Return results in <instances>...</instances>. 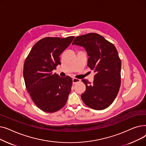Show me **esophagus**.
I'll return each instance as SVG.
<instances>
[{"mask_svg": "<svg viewBox=\"0 0 146 146\" xmlns=\"http://www.w3.org/2000/svg\"><path fill=\"white\" fill-rule=\"evenodd\" d=\"M72 81H73V84H76V83L80 82V79H76V78H73Z\"/></svg>", "mask_w": 146, "mask_h": 146, "instance_id": "34e87169", "label": "esophagus"}]
</instances>
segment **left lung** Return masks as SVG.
Returning a JSON list of instances; mask_svg holds the SVG:
<instances>
[{
	"label": "left lung",
	"instance_id": "8db88e82",
	"mask_svg": "<svg viewBox=\"0 0 146 146\" xmlns=\"http://www.w3.org/2000/svg\"><path fill=\"white\" fill-rule=\"evenodd\" d=\"M72 45L83 47L89 58L88 66L94 70L93 83L86 79L85 93L81 95L83 102L90 108L102 110L113 102L121 85V62L115 47L96 33L76 37Z\"/></svg>",
	"mask_w": 146,
	"mask_h": 146
}]
</instances>
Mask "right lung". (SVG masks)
Here are the masks:
<instances>
[{
	"label": "right lung",
	"mask_w": 146,
	"mask_h": 146,
	"mask_svg": "<svg viewBox=\"0 0 146 146\" xmlns=\"http://www.w3.org/2000/svg\"><path fill=\"white\" fill-rule=\"evenodd\" d=\"M74 38H42L33 46L25 61L23 74L27 90L35 104L44 112L57 111L67 101L72 79L68 76L61 78L52 72L61 64L60 56Z\"/></svg>",
	"instance_id": "right-lung-1"
}]
</instances>
